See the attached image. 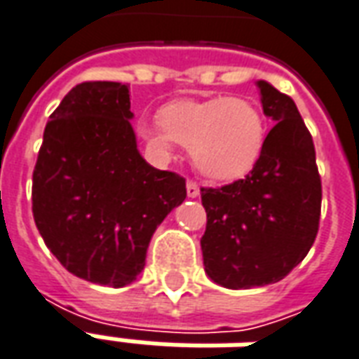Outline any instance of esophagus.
<instances>
[{"mask_svg": "<svg viewBox=\"0 0 359 359\" xmlns=\"http://www.w3.org/2000/svg\"><path fill=\"white\" fill-rule=\"evenodd\" d=\"M187 194L188 198H198L200 196V187L196 184L194 180H188L187 182Z\"/></svg>", "mask_w": 359, "mask_h": 359, "instance_id": "esophagus-1", "label": "esophagus"}]
</instances>
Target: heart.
<instances>
[{
  "label": "heart",
  "mask_w": 359,
  "mask_h": 359,
  "mask_svg": "<svg viewBox=\"0 0 359 359\" xmlns=\"http://www.w3.org/2000/svg\"><path fill=\"white\" fill-rule=\"evenodd\" d=\"M161 128L144 126L142 134L159 156H169L172 142L190 151L203 177L229 182L248 175L264 151L265 118L244 97L182 100L165 105Z\"/></svg>",
  "instance_id": "heart-1"
}]
</instances>
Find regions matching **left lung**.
Wrapping results in <instances>:
<instances>
[{
    "mask_svg": "<svg viewBox=\"0 0 359 359\" xmlns=\"http://www.w3.org/2000/svg\"><path fill=\"white\" fill-rule=\"evenodd\" d=\"M264 113L277 125L254 169L217 188H202L208 213L203 267L226 288L278 283L308 256L321 215V177L308 126L290 95L259 81Z\"/></svg>",
    "mask_w": 359,
    "mask_h": 359,
    "instance_id": "left-lung-1",
    "label": "left lung"
}]
</instances>
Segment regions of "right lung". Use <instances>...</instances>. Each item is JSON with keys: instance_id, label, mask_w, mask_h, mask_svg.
Segmentation results:
<instances>
[{"instance_id": "obj_1", "label": "right lung", "mask_w": 359, "mask_h": 359, "mask_svg": "<svg viewBox=\"0 0 359 359\" xmlns=\"http://www.w3.org/2000/svg\"><path fill=\"white\" fill-rule=\"evenodd\" d=\"M128 86L76 84L50 115L32 172V215L59 264L118 288L140 275L156 229L187 180L136 149Z\"/></svg>"}]
</instances>
